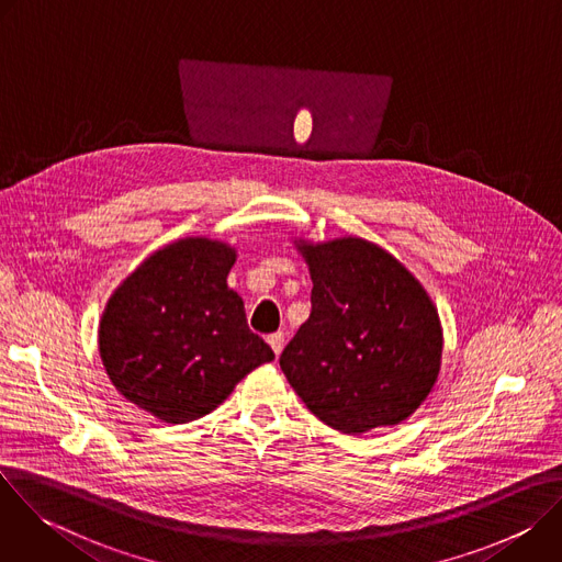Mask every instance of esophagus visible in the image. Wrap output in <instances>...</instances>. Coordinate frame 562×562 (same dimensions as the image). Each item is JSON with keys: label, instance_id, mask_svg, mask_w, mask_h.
Returning <instances> with one entry per match:
<instances>
[{"label": "esophagus", "instance_id": "obj_1", "mask_svg": "<svg viewBox=\"0 0 562 562\" xmlns=\"http://www.w3.org/2000/svg\"><path fill=\"white\" fill-rule=\"evenodd\" d=\"M267 342L271 345V349H273V353L276 356H280L282 353V349H284V334H271L269 338H267Z\"/></svg>", "mask_w": 562, "mask_h": 562}]
</instances>
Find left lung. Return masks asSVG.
<instances>
[{"label": "left lung", "mask_w": 562, "mask_h": 562, "mask_svg": "<svg viewBox=\"0 0 562 562\" xmlns=\"http://www.w3.org/2000/svg\"><path fill=\"white\" fill-rule=\"evenodd\" d=\"M297 249L313 289L311 315L280 356L289 384L342 434L407 420L440 371L442 329L427 291L360 237Z\"/></svg>", "instance_id": "left-lung-1"}]
</instances>
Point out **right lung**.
<instances>
[{"mask_svg":"<svg viewBox=\"0 0 562 562\" xmlns=\"http://www.w3.org/2000/svg\"><path fill=\"white\" fill-rule=\"evenodd\" d=\"M235 251L187 237L144 260L111 295L100 356L115 389L169 425L211 414L271 347L226 286Z\"/></svg>","mask_w":562,"mask_h":562,"instance_id":"obj_1","label":"right lung"}]
</instances>
